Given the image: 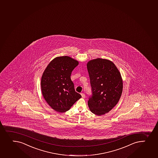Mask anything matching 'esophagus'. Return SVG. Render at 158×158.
Masks as SVG:
<instances>
[{
	"instance_id": "1",
	"label": "esophagus",
	"mask_w": 158,
	"mask_h": 158,
	"mask_svg": "<svg viewBox=\"0 0 158 158\" xmlns=\"http://www.w3.org/2000/svg\"><path fill=\"white\" fill-rule=\"evenodd\" d=\"M81 95L82 98H85V94H84V93H81Z\"/></svg>"
}]
</instances>
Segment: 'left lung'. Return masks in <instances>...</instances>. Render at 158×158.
<instances>
[{
    "instance_id": "left-lung-1",
    "label": "left lung",
    "mask_w": 158,
    "mask_h": 158,
    "mask_svg": "<svg viewBox=\"0 0 158 158\" xmlns=\"http://www.w3.org/2000/svg\"><path fill=\"white\" fill-rule=\"evenodd\" d=\"M92 96L88 106L92 113L102 116L117 104L122 94L123 80L115 64L107 59H93L86 64Z\"/></svg>"
}]
</instances>
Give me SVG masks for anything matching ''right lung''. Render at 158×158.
<instances>
[{
  "label": "right lung",
  "mask_w": 158,
  "mask_h": 158,
  "mask_svg": "<svg viewBox=\"0 0 158 158\" xmlns=\"http://www.w3.org/2000/svg\"><path fill=\"white\" fill-rule=\"evenodd\" d=\"M78 60L69 56L53 59L43 73L41 80L42 95L49 106L58 112L69 110L81 95L75 91L70 79Z\"/></svg>",
  "instance_id": "add662e5"
}]
</instances>
